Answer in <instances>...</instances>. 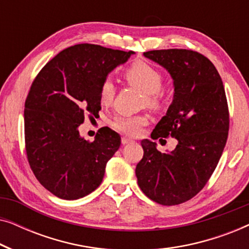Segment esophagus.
<instances>
[{"label":"esophagus","mask_w":249,"mask_h":249,"mask_svg":"<svg viewBox=\"0 0 249 249\" xmlns=\"http://www.w3.org/2000/svg\"><path fill=\"white\" fill-rule=\"evenodd\" d=\"M121 142H122V145H127V144H129V142H132V139H129V138L122 137V139H121Z\"/></svg>","instance_id":"esophagus-1"}]
</instances>
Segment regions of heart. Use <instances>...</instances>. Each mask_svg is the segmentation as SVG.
<instances>
[{
	"mask_svg": "<svg viewBox=\"0 0 249 249\" xmlns=\"http://www.w3.org/2000/svg\"><path fill=\"white\" fill-rule=\"evenodd\" d=\"M124 77L129 83L136 85L147 94L148 104L158 107L162 100L161 86L163 84V76L160 71L145 61H137L124 71ZM117 88L111 78H107L101 86V101L103 104H111L114 100ZM148 118L146 115H132L125 117L120 115L115 118L113 125L118 130L130 136L137 135L141 129L147 124Z\"/></svg>",
	"mask_w": 249,
	"mask_h": 249,
	"instance_id": "obj_1",
	"label": "heart"
}]
</instances>
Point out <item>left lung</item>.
Returning <instances> with one entry per match:
<instances>
[{
    "instance_id": "obj_1",
    "label": "left lung",
    "mask_w": 249,
    "mask_h": 249,
    "mask_svg": "<svg viewBox=\"0 0 249 249\" xmlns=\"http://www.w3.org/2000/svg\"><path fill=\"white\" fill-rule=\"evenodd\" d=\"M144 56L164 68L173 80V100L151 137L172 136L178 144L161 153L142 141L144 156L136 166L138 186L161 205H178L206 185L226 146L229 112L226 91L214 64L190 50H156Z\"/></svg>"
}]
</instances>
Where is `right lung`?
<instances>
[{
    "instance_id": "obj_1",
    "label": "right lung",
    "mask_w": 249,
    "mask_h": 249,
    "mask_svg": "<svg viewBox=\"0 0 249 249\" xmlns=\"http://www.w3.org/2000/svg\"><path fill=\"white\" fill-rule=\"evenodd\" d=\"M135 52L94 44L68 47L40 70L25 103V141L40 185L62 199L87 196L101 185L105 166L121 144L104 128L94 142L79 134L85 114L101 110V86Z\"/></svg>"
}]
</instances>
